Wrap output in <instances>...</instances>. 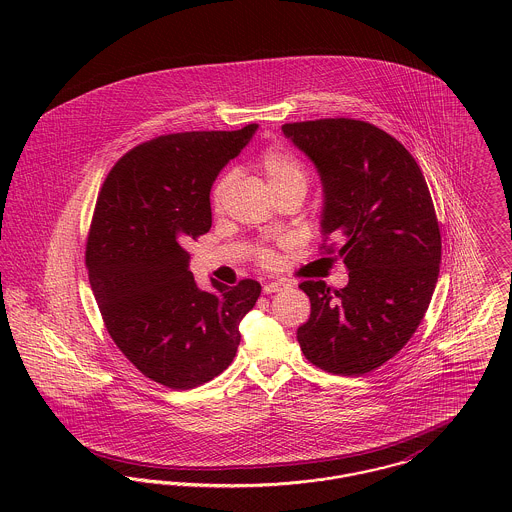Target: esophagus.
Masks as SVG:
<instances>
[{
	"label": "esophagus",
	"instance_id": "obj_1",
	"mask_svg": "<svg viewBox=\"0 0 512 512\" xmlns=\"http://www.w3.org/2000/svg\"><path fill=\"white\" fill-rule=\"evenodd\" d=\"M290 284H286V282H266L264 284V293H274V292H282V290H286Z\"/></svg>",
	"mask_w": 512,
	"mask_h": 512
}]
</instances>
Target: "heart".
Instances as JSON below:
<instances>
[{
    "label": "heart",
    "mask_w": 512,
    "mask_h": 512,
    "mask_svg": "<svg viewBox=\"0 0 512 512\" xmlns=\"http://www.w3.org/2000/svg\"><path fill=\"white\" fill-rule=\"evenodd\" d=\"M260 171L270 187L272 193H278L282 189H307V173L303 169V165L297 161V157H293L290 151L282 149V147H270L262 159H260ZM232 177L224 175L217 183L215 191H213V205L215 209H219L222 205V199L230 187ZM262 262L264 264H272L274 262V254L270 252H262Z\"/></svg>",
    "instance_id": "heart-1"
}]
</instances>
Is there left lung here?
<instances>
[{
	"label": "left lung",
	"mask_w": 512,
	"mask_h": 512,
	"mask_svg": "<svg viewBox=\"0 0 512 512\" xmlns=\"http://www.w3.org/2000/svg\"><path fill=\"white\" fill-rule=\"evenodd\" d=\"M282 130L319 173L321 234L343 242L337 256L349 270L337 292L299 284L311 315L297 341L313 365L359 376L392 359L424 319L441 260L434 203L410 151L372 124L327 118Z\"/></svg>",
	"instance_id": "8db88e82"
}]
</instances>
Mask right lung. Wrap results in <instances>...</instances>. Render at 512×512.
I'll list each match as a JSON object with an SVG mask.
<instances>
[{
	"instance_id": "add662e5",
	"label": "right lung",
	"mask_w": 512,
	"mask_h": 512,
	"mask_svg": "<svg viewBox=\"0 0 512 512\" xmlns=\"http://www.w3.org/2000/svg\"><path fill=\"white\" fill-rule=\"evenodd\" d=\"M258 124L185 132L134 147L108 173L86 244L88 280L106 329L147 378L189 390L219 376L262 286L201 290L185 244L209 232L211 187Z\"/></svg>"
}]
</instances>
